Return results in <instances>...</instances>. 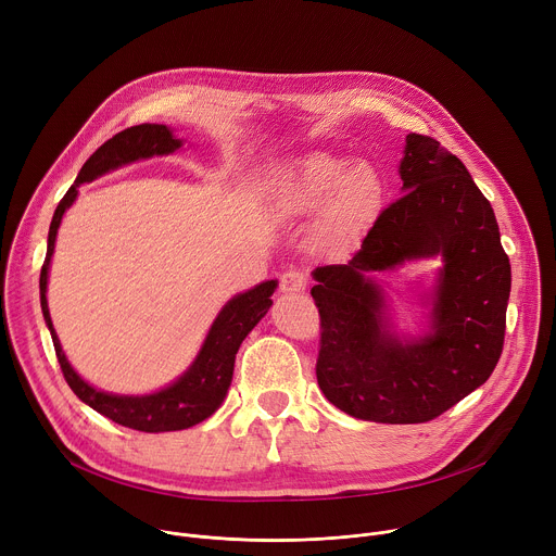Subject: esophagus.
Returning <instances> with one entry per match:
<instances>
[{
  "label": "esophagus",
  "mask_w": 556,
  "mask_h": 556,
  "mask_svg": "<svg viewBox=\"0 0 556 556\" xmlns=\"http://www.w3.org/2000/svg\"><path fill=\"white\" fill-rule=\"evenodd\" d=\"M307 286V275L303 270L290 268L279 277V290L281 292H303Z\"/></svg>",
  "instance_id": "esophagus-1"
}]
</instances>
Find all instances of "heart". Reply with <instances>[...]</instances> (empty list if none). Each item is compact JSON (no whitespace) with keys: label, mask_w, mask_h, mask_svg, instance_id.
<instances>
[{"label":"heart","mask_w":556,"mask_h":556,"mask_svg":"<svg viewBox=\"0 0 556 556\" xmlns=\"http://www.w3.org/2000/svg\"><path fill=\"white\" fill-rule=\"evenodd\" d=\"M275 204L283 215H303L326 204L316 235L328 247L358 237L382 206V180L369 165L348 169L332 151H314L279 180Z\"/></svg>","instance_id":"heart-1"}]
</instances>
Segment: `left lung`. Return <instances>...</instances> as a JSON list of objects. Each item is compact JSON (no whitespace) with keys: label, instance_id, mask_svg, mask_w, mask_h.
<instances>
[{"label":"left lung","instance_id":"1","mask_svg":"<svg viewBox=\"0 0 556 556\" xmlns=\"http://www.w3.org/2000/svg\"><path fill=\"white\" fill-rule=\"evenodd\" d=\"M403 198L376 217L350 264L314 270L321 341L316 380L341 412L384 425L442 416L493 374L506 334L510 262L491 202L457 155L409 134ZM442 254L434 332L403 346L383 328L381 298L364 277Z\"/></svg>","mask_w":556,"mask_h":556}]
</instances>
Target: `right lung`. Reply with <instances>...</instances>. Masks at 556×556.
<instances>
[{
	"label": "right lung",
	"mask_w": 556,
	"mask_h": 556,
	"mask_svg": "<svg viewBox=\"0 0 556 556\" xmlns=\"http://www.w3.org/2000/svg\"><path fill=\"white\" fill-rule=\"evenodd\" d=\"M180 144H182V140L174 138L165 125H147V123L127 127V129L118 131L116 136H112L110 140H105L88 157L81 172H78L74 185L67 189V193L63 195V200L59 202V206L52 215L50 232H48V253H46V262L41 266V277H39L43 319L52 334L56 361L61 365L63 378L70 384V389L86 405H90L94 412L103 414L105 418H110L123 427L144 431V433L189 429V427L206 420L222 405L226 389L232 378L235 354H237V350H240L247 334L260 324L262 316L273 305L270 294L275 292L277 281H264V283L255 286L253 290L230 299L215 319V324H213L195 363L189 367V371L178 382H174L172 387H167L163 391L151 393V395H140V399L136 395L134 399V395H112V393L90 387L84 378H78V374L65 361V354L59 345V339H56L52 321H50L48 301H46L48 266H50V257L54 251L56 228L61 224L65 208L74 202V198L78 193L76 191L78 185L90 182L121 165L134 163V161H138V157L172 153Z\"/></svg>",
	"instance_id": "obj_1"
}]
</instances>
